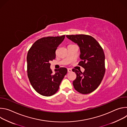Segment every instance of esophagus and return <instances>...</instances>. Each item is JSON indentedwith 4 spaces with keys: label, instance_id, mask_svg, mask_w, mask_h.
<instances>
[{
    "label": "esophagus",
    "instance_id": "obj_1",
    "mask_svg": "<svg viewBox=\"0 0 127 127\" xmlns=\"http://www.w3.org/2000/svg\"><path fill=\"white\" fill-rule=\"evenodd\" d=\"M67 71H68V72H71L72 71V70H71V69H70V68H68V69H67Z\"/></svg>",
    "mask_w": 127,
    "mask_h": 127
}]
</instances>
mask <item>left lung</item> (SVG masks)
Wrapping results in <instances>:
<instances>
[{
  "label": "left lung",
  "instance_id": "1",
  "mask_svg": "<svg viewBox=\"0 0 127 127\" xmlns=\"http://www.w3.org/2000/svg\"><path fill=\"white\" fill-rule=\"evenodd\" d=\"M68 39L80 48L78 65L85 69L84 72L73 69L76 78L73 81L75 89L82 94L95 90L100 84L105 73V56L102 47L93 37L86 34L67 35Z\"/></svg>",
  "mask_w": 127,
  "mask_h": 127
}]
</instances>
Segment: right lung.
<instances>
[{"mask_svg":"<svg viewBox=\"0 0 127 127\" xmlns=\"http://www.w3.org/2000/svg\"><path fill=\"white\" fill-rule=\"evenodd\" d=\"M65 35L44 37L35 41L27 55V72L33 89L41 95L50 96L59 89L61 82L67 73V69L61 67L50 68V61L55 59L56 50L63 41Z\"/></svg>","mask_w":127,"mask_h":127,"instance_id":"obj_1","label":"right lung"}]
</instances>
